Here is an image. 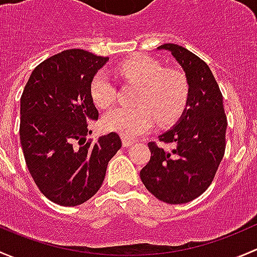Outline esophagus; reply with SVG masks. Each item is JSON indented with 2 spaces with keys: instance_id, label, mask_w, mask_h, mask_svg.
I'll list each match as a JSON object with an SVG mask.
<instances>
[{
  "instance_id": "1",
  "label": "esophagus",
  "mask_w": 257,
  "mask_h": 257,
  "mask_svg": "<svg viewBox=\"0 0 257 257\" xmlns=\"http://www.w3.org/2000/svg\"><path fill=\"white\" fill-rule=\"evenodd\" d=\"M121 141H122V146L123 147H130L134 145V141H132L131 139H128V137H121Z\"/></svg>"
}]
</instances>
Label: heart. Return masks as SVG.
I'll return each mask as SVG.
<instances>
[{
	"mask_svg": "<svg viewBox=\"0 0 257 257\" xmlns=\"http://www.w3.org/2000/svg\"><path fill=\"white\" fill-rule=\"evenodd\" d=\"M116 71L123 80L139 85L135 95L136 107L117 106L102 117V126L123 137H136L155 126L156 117L162 125L174 122L182 115L189 97L187 78L178 70L167 69L148 57L131 58L118 63ZM89 92L95 105L107 107L116 97V86L105 70L90 80Z\"/></svg>",
	"mask_w": 257,
	"mask_h": 257,
	"instance_id": "b5f03b06",
	"label": "heart"
}]
</instances>
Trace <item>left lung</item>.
I'll list each match as a JSON object with an SVG mask.
<instances>
[{
  "instance_id": "8db88e82",
  "label": "left lung",
  "mask_w": 257,
  "mask_h": 257,
  "mask_svg": "<svg viewBox=\"0 0 257 257\" xmlns=\"http://www.w3.org/2000/svg\"><path fill=\"white\" fill-rule=\"evenodd\" d=\"M172 53L189 84L187 109L179 122L160 136L173 145L166 151L148 142L151 158L140 172L142 183L157 199L183 204L208 189L224 157L226 115L223 95L208 64L184 47L166 43L158 47Z\"/></svg>"
}]
</instances>
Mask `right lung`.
<instances>
[{"instance_id": "obj_1", "label": "right lung", "mask_w": 257, "mask_h": 257, "mask_svg": "<svg viewBox=\"0 0 257 257\" xmlns=\"http://www.w3.org/2000/svg\"><path fill=\"white\" fill-rule=\"evenodd\" d=\"M107 57L83 49L53 55L32 71L21 96L20 137L34 183L53 203L75 207L104 182L120 150L116 132L86 141L89 121L99 118L90 80Z\"/></svg>"}]
</instances>
